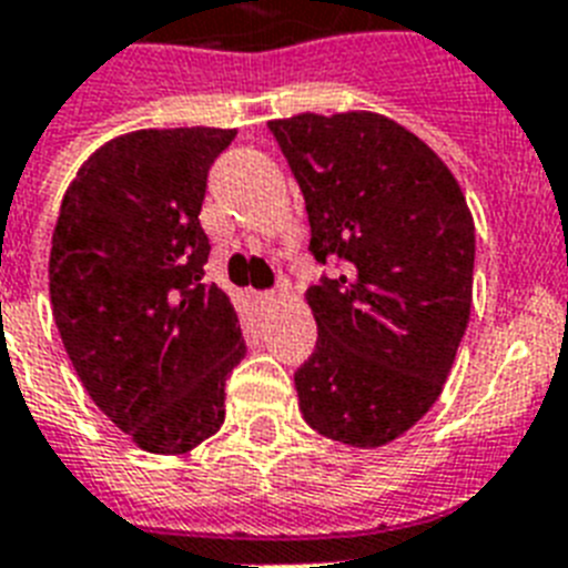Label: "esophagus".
Returning <instances> with one entry per match:
<instances>
[{"instance_id":"obj_1","label":"esophagus","mask_w":568,"mask_h":568,"mask_svg":"<svg viewBox=\"0 0 568 568\" xmlns=\"http://www.w3.org/2000/svg\"><path fill=\"white\" fill-rule=\"evenodd\" d=\"M256 303H260V306L268 308V306H274L276 297H274V294H256Z\"/></svg>"}]
</instances>
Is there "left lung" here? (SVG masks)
I'll list each match as a JSON object with an SVG mask.
<instances>
[{
    "mask_svg": "<svg viewBox=\"0 0 568 568\" xmlns=\"http://www.w3.org/2000/svg\"><path fill=\"white\" fill-rule=\"evenodd\" d=\"M306 197L317 262L306 292L317 347L294 373L300 414L338 444L376 449L437 403L473 306L476 224L426 142L371 110L268 122Z\"/></svg>",
    "mask_w": 568,
    "mask_h": 568,
    "instance_id": "obj_1",
    "label": "left lung"
}]
</instances>
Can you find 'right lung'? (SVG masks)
Masks as SVG:
<instances>
[{
    "label": "right lung",
    "instance_id": "add662e5",
    "mask_svg": "<svg viewBox=\"0 0 568 568\" xmlns=\"http://www.w3.org/2000/svg\"><path fill=\"white\" fill-rule=\"evenodd\" d=\"M233 128L131 131L87 156L49 253L60 341L92 403L133 444L183 455L224 423L244 358L230 297L204 280L206 174Z\"/></svg>",
    "mask_w": 568,
    "mask_h": 568
}]
</instances>
